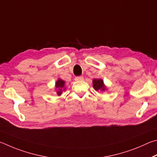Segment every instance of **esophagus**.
I'll use <instances>...</instances> for the list:
<instances>
[{"instance_id": "1", "label": "esophagus", "mask_w": 157, "mask_h": 157, "mask_svg": "<svg viewBox=\"0 0 157 157\" xmlns=\"http://www.w3.org/2000/svg\"><path fill=\"white\" fill-rule=\"evenodd\" d=\"M83 76H76L75 78V81H83Z\"/></svg>"}]
</instances>
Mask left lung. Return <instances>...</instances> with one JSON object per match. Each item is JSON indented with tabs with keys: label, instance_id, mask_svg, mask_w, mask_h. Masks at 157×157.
Returning <instances> with one entry per match:
<instances>
[{
	"label": "left lung",
	"instance_id": "left-lung-1",
	"mask_svg": "<svg viewBox=\"0 0 157 157\" xmlns=\"http://www.w3.org/2000/svg\"><path fill=\"white\" fill-rule=\"evenodd\" d=\"M93 87L97 91H105V86L103 84V81L101 79H94L93 80Z\"/></svg>",
	"mask_w": 157,
	"mask_h": 157
}]
</instances>
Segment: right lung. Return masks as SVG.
<instances>
[{
  "instance_id": "right-lung-1",
  "label": "right lung",
  "mask_w": 157,
  "mask_h": 157,
  "mask_svg": "<svg viewBox=\"0 0 157 157\" xmlns=\"http://www.w3.org/2000/svg\"><path fill=\"white\" fill-rule=\"evenodd\" d=\"M64 86H65V81H64L61 80V79H59V80L56 81V88H59V90H58L57 92H56L58 95H60L62 94V90H63L62 88L64 87ZM63 90H65V89Z\"/></svg>"
}]
</instances>
